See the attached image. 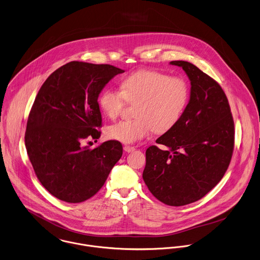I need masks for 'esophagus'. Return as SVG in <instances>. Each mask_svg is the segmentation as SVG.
<instances>
[{
	"label": "esophagus",
	"mask_w": 260,
	"mask_h": 260,
	"mask_svg": "<svg viewBox=\"0 0 260 260\" xmlns=\"http://www.w3.org/2000/svg\"><path fill=\"white\" fill-rule=\"evenodd\" d=\"M123 150H124V152H126V153H133L136 149H135L134 147H131V146H124V147H123Z\"/></svg>",
	"instance_id": "34e87169"
}]
</instances>
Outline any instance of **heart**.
<instances>
[{
  "label": "heart",
  "mask_w": 260,
  "mask_h": 260,
  "mask_svg": "<svg viewBox=\"0 0 260 260\" xmlns=\"http://www.w3.org/2000/svg\"><path fill=\"white\" fill-rule=\"evenodd\" d=\"M188 83L155 70H139L120 81V89L107 88L99 99L104 114L114 119L126 103H139L136 119L120 120L109 125L106 137L123 144H135L148 138L153 131L164 134L181 119L189 103Z\"/></svg>",
  "instance_id": "b5f03b06"
}]
</instances>
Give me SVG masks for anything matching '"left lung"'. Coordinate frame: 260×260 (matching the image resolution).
<instances>
[{
    "label": "left lung",
    "instance_id": "8db88e82",
    "mask_svg": "<svg viewBox=\"0 0 260 260\" xmlns=\"http://www.w3.org/2000/svg\"><path fill=\"white\" fill-rule=\"evenodd\" d=\"M185 71L190 100L180 121L146 152L143 179L156 199L184 206L203 198L223 178L234 147V121L221 86L194 64L171 61Z\"/></svg>",
    "mask_w": 260,
    "mask_h": 260
}]
</instances>
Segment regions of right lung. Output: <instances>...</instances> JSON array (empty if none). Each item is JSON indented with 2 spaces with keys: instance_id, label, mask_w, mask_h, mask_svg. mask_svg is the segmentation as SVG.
I'll list each match as a JSON object with an SVG mask.
<instances>
[{
  "instance_id": "add662e5",
  "label": "right lung",
  "mask_w": 260,
  "mask_h": 260,
  "mask_svg": "<svg viewBox=\"0 0 260 260\" xmlns=\"http://www.w3.org/2000/svg\"><path fill=\"white\" fill-rule=\"evenodd\" d=\"M122 72L108 64L72 61L53 72L35 99L26 150L42 186L61 201L80 203L94 196L122 156L117 141L95 149L82 145L88 137H101L100 93Z\"/></svg>"
}]
</instances>
